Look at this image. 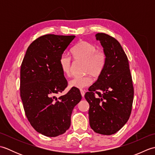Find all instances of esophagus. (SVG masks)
<instances>
[{
  "instance_id": "obj_1",
  "label": "esophagus",
  "mask_w": 155,
  "mask_h": 155,
  "mask_svg": "<svg viewBox=\"0 0 155 155\" xmlns=\"http://www.w3.org/2000/svg\"><path fill=\"white\" fill-rule=\"evenodd\" d=\"M80 91H81V93L82 97H84V91L83 90V89H81Z\"/></svg>"
}]
</instances>
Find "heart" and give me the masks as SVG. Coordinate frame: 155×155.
<instances>
[{
  "label": "heart",
  "instance_id": "heart-1",
  "mask_svg": "<svg viewBox=\"0 0 155 155\" xmlns=\"http://www.w3.org/2000/svg\"><path fill=\"white\" fill-rule=\"evenodd\" d=\"M71 54L74 61L83 62V72L88 74L72 78L69 81L71 87H87L93 83L91 74L94 78H98L103 73L106 63V56L103 51L97 50L95 45L88 41H81L72 48ZM59 65L64 74L67 77L71 76L72 61L70 57L62 54L59 59Z\"/></svg>",
  "mask_w": 155,
  "mask_h": 155
}]
</instances>
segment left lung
I'll use <instances>...</instances> for the list:
<instances>
[{
	"mask_svg": "<svg viewBox=\"0 0 155 155\" xmlns=\"http://www.w3.org/2000/svg\"><path fill=\"white\" fill-rule=\"evenodd\" d=\"M106 56L103 73L84 97L89 104L90 126L95 133L111 135L127 123L132 110L134 88L128 60L118 41L97 33Z\"/></svg>",
	"mask_w": 155,
	"mask_h": 155,
	"instance_id": "8db88e82",
	"label": "left lung"
}]
</instances>
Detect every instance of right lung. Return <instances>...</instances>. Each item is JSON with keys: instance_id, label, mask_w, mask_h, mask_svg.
I'll use <instances>...</instances> for the list:
<instances>
[{"instance_id": "obj_1", "label": "right lung", "mask_w": 155, "mask_h": 155, "mask_svg": "<svg viewBox=\"0 0 155 155\" xmlns=\"http://www.w3.org/2000/svg\"><path fill=\"white\" fill-rule=\"evenodd\" d=\"M74 38L41 36L28 47L22 62L20 93L25 114L31 126L45 136L57 137L68 129L72 110L82 98L77 88L57 97L68 84L59 59Z\"/></svg>"}]
</instances>
